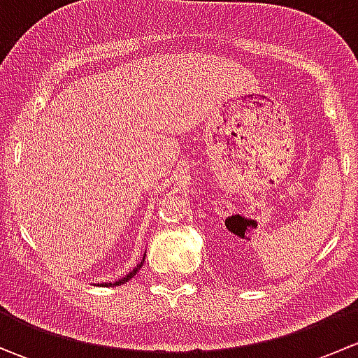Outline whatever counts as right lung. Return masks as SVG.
Wrapping results in <instances>:
<instances>
[{
    "label": "right lung",
    "instance_id": "add662e5",
    "mask_svg": "<svg viewBox=\"0 0 358 358\" xmlns=\"http://www.w3.org/2000/svg\"><path fill=\"white\" fill-rule=\"evenodd\" d=\"M142 265H143V259H142V262H140V263H138V265H136V268H135V270H133V272H129V273H128V275H126V277H122V279L115 280V282H114V284L107 282V284H100V286H106V287H110V286H121V284L128 282V280H129V279H131V277H135V275H136V272H138V270H140V268H142Z\"/></svg>",
    "mask_w": 358,
    "mask_h": 358
}]
</instances>
